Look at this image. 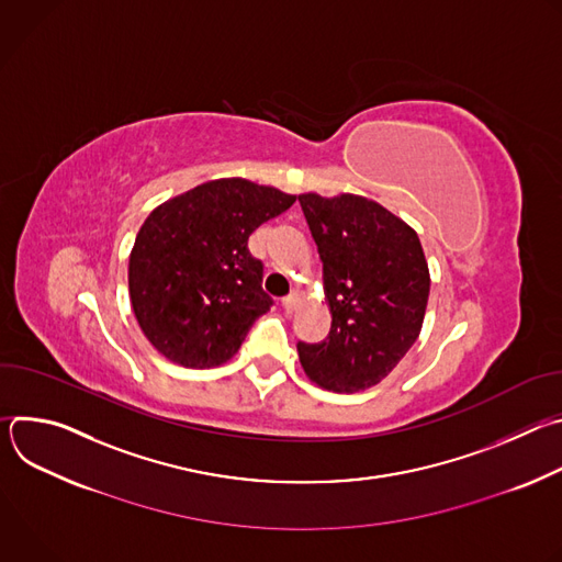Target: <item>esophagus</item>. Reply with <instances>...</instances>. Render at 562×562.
<instances>
[{"label": "esophagus", "instance_id": "34e87169", "mask_svg": "<svg viewBox=\"0 0 562 562\" xmlns=\"http://www.w3.org/2000/svg\"><path fill=\"white\" fill-rule=\"evenodd\" d=\"M297 302H300V291H291V293L282 300V306H284L286 313H291V311L297 306Z\"/></svg>", "mask_w": 562, "mask_h": 562}]
</instances>
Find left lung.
<instances>
[{
    "label": "left lung",
    "mask_w": 562,
    "mask_h": 562,
    "mask_svg": "<svg viewBox=\"0 0 562 562\" xmlns=\"http://www.w3.org/2000/svg\"><path fill=\"white\" fill-rule=\"evenodd\" d=\"M323 260L331 331L297 342L317 386L353 393L378 384L418 340L429 300V267L418 233L382 204L342 193L297 195Z\"/></svg>",
    "instance_id": "8db88e82"
}]
</instances>
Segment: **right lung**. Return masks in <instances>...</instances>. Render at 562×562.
Masks as SVG:
<instances>
[{
    "label": "right lung",
    "mask_w": 562,
    "mask_h": 562,
    "mask_svg": "<svg viewBox=\"0 0 562 562\" xmlns=\"http://www.w3.org/2000/svg\"><path fill=\"white\" fill-rule=\"evenodd\" d=\"M295 195L243 178L204 182L150 211L128 258L137 325L167 360L211 369L231 360L273 300L249 235Z\"/></svg>",
    "instance_id": "add662e5"
}]
</instances>
